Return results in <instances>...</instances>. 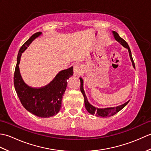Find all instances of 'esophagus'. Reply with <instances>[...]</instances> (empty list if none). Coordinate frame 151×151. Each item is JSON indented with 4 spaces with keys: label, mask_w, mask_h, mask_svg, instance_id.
<instances>
[{
    "label": "esophagus",
    "mask_w": 151,
    "mask_h": 151,
    "mask_svg": "<svg viewBox=\"0 0 151 151\" xmlns=\"http://www.w3.org/2000/svg\"><path fill=\"white\" fill-rule=\"evenodd\" d=\"M73 70H74V74H75V76L81 75L83 73L82 67L80 65V64H75V65H74Z\"/></svg>",
    "instance_id": "1"
}]
</instances>
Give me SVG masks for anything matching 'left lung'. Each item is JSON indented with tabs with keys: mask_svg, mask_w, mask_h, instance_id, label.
<instances>
[{
	"mask_svg": "<svg viewBox=\"0 0 151 151\" xmlns=\"http://www.w3.org/2000/svg\"><path fill=\"white\" fill-rule=\"evenodd\" d=\"M112 33H113L114 37L115 39V40L118 41L119 43L121 45H123L124 48H126V49H127L128 50H129V56L130 58L131 62H132V66L135 69V64H134V60H133L132 56V53H131V51H130L129 45H128V43L123 39H122V38L119 36V34L116 32L112 31ZM80 81H81V91L82 93L83 96H84V98L85 107H86V110H87V111L90 114H92V115L95 114L96 116L102 117H110V116H112V115L116 114L117 112L121 110L122 109H123L125 106L129 103V102L130 101H127V102H125L124 104L120 105V106H116V107H110V108H96V107L93 106V105H91L88 102V99H87V97H86V94H85L84 88H83V83H84V82H83V80L82 78H80Z\"/></svg>",
	"mask_w": 151,
	"mask_h": 151,
	"instance_id": "8db88e82",
	"label": "left lung"
}]
</instances>
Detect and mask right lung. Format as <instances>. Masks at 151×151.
Segmentation results:
<instances>
[{"label":"right lung","instance_id":"obj_1","mask_svg":"<svg viewBox=\"0 0 151 151\" xmlns=\"http://www.w3.org/2000/svg\"><path fill=\"white\" fill-rule=\"evenodd\" d=\"M41 34V32L35 33L21 47L17 56L14 82L16 93L24 108L37 117L46 118L56 115L59 112L67 86V81L73 75V67L61 70L49 84L43 87L32 88L24 82L19 67L22 53Z\"/></svg>","mask_w":151,"mask_h":151}]
</instances>
